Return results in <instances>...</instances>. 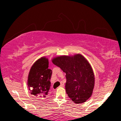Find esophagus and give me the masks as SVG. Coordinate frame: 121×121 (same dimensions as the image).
Here are the masks:
<instances>
[{"label": "esophagus", "instance_id": "34e87169", "mask_svg": "<svg viewBox=\"0 0 121 121\" xmlns=\"http://www.w3.org/2000/svg\"><path fill=\"white\" fill-rule=\"evenodd\" d=\"M60 87H64V83L63 82H61V84L60 85Z\"/></svg>", "mask_w": 121, "mask_h": 121}]
</instances>
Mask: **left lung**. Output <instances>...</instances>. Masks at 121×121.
Masks as SVG:
<instances>
[{
	"label": "left lung",
	"instance_id": "obj_1",
	"mask_svg": "<svg viewBox=\"0 0 121 121\" xmlns=\"http://www.w3.org/2000/svg\"><path fill=\"white\" fill-rule=\"evenodd\" d=\"M52 61L66 73L65 91L73 102L83 103L91 97L95 75L91 65L82 55L62 56L53 58Z\"/></svg>",
	"mask_w": 121,
	"mask_h": 121
}]
</instances>
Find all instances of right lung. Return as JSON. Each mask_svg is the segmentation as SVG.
<instances>
[{
  "label": "right lung",
  "instance_id": "1",
  "mask_svg": "<svg viewBox=\"0 0 121 121\" xmlns=\"http://www.w3.org/2000/svg\"><path fill=\"white\" fill-rule=\"evenodd\" d=\"M52 73L46 57H42L34 63L28 77V86L31 95L42 99L47 97L50 89Z\"/></svg>",
  "mask_w": 121,
  "mask_h": 121
}]
</instances>
